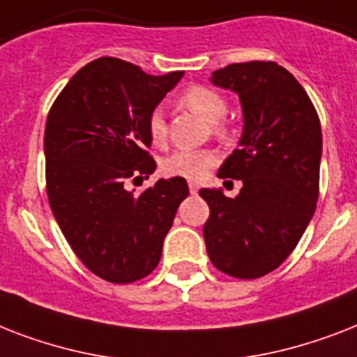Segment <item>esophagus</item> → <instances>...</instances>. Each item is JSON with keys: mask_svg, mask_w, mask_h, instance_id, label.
I'll list each match as a JSON object with an SVG mask.
<instances>
[{"mask_svg": "<svg viewBox=\"0 0 357 357\" xmlns=\"http://www.w3.org/2000/svg\"><path fill=\"white\" fill-rule=\"evenodd\" d=\"M198 189H200V187H198V183H195V181H189L190 195H196V192H198Z\"/></svg>", "mask_w": 357, "mask_h": 357, "instance_id": "1", "label": "esophagus"}]
</instances>
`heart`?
I'll list each match as a JSON object with an SVG mask.
<instances>
[{"mask_svg":"<svg viewBox=\"0 0 357 357\" xmlns=\"http://www.w3.org/2000/svg\"><path fill=\"white\" fill-rule=\"evenodd\" d=\"M183 105L195 111L207 122H218L228 111V103L222 94L215 89L204 85L189 86L181 94ZM148 133L155 144H162L167 140V119L161 107L153 109L148 116ZM218 161V155L213 150H176L162 161V170L170 176H181L187 179L206 178Z\"/></svg>","mask_w":357,"mask_h":357,"instance_id":"1","label":"heart"}]
</instances>
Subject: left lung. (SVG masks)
I'll list each match as a JSON object with an SVG mask.
<instances>
[{
  "mask_svg": "<svg viewBox=\"0 0 357 357\" xmlns=\"http://www.w3.org/2000/svg\"><path fill=\"white\" fill-rule=\"evenodd\" d=\"M209 81L241 102L243 135L217 176L243 189L235 198L200 189L209 206L204 238L218 271L254 280L287 259L315 213L321 122L294 75L271 61L229 64Z\"/></svg>",
  "mask_w": 357,
  "mask_h": 357,
  "instance_id": "8db88e82",
  "label": "left lung"
}]
</instances>
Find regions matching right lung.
<instances>
[{
  "label": "right lung",
  "mask_w": 357,
  "mask_h": 357,
  "mask_svg": "<svg viewBox=\"0 0 357 357\" xmlns=\"http://www.w3.org/2000/svg\"><path fill=\"white\" fill-rule=\"evenodd\" d=\"M183 72L144 74L113 57L92 61L68 81L47 114L44 133L47 200L59 228L83 265L111 283L148 276L161 259L162 241L179 204L185 178L159 179L140 195L128 181L155 170L148 116Z\"/></svg>",
  "instance_id": "right-lung-1"
}]
</instances>
